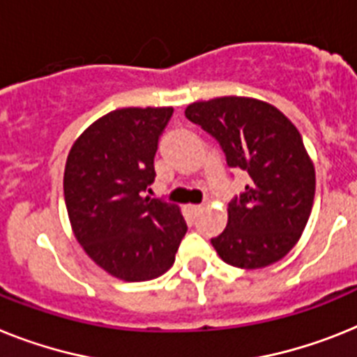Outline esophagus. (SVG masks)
Segmentation results:
<instances>
[{"label": "esophagus", "instance_id": "1", "mask_svg": "<svg viewBox=\"0 0 357 357\" xmlns=\"http://www.w3.org/2000/svg\"><path fill=\"white\" fill-rule=\"evenodd\" d=\"M202 211H203V205H188V212H190L194 218H196V215L199 214Z\"/></svg>", "mask_w": 357, "mask_h": 357}]
</instances>
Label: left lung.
<instances>
[{"label":"left lung","instance_id":"left-lung-1","mask_svg":"<svg viewBox=\"0 0 357 357\" xmlns=\"http://www.w3.org/2000/svg\"><path fill=\"white\" fill-rule=\"evenodd\" d=\"M185 116L220 143L227 165L248 174L229 203L227 229L211 243L225 263L263 268L292 250L312 211L316 172L294 123L274 105L225 96L196 101Z\"/></svg>","mask_w":357,"mask_h":357}]
</instances>
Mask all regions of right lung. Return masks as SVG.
I'll list each match as a JSON object with an SVG mask.
<instances>
[{"label": "right lung", "mask_w": 357, "mask_h": 357, "mask_svg": "<svg viewBox=\"0 0 357 357\" xmlns=\"http://www.w3.org/2000/svg\"><path fill=\"white\" fill-rule=\"evenodd\" d=\"M172 107L118 109L77 137L63 192L74 236L89 257L123 281H149L174 265L187 232L178 205L143 196Z\"/></svg>", "instance_id": "obj_1"}]
</instances>
